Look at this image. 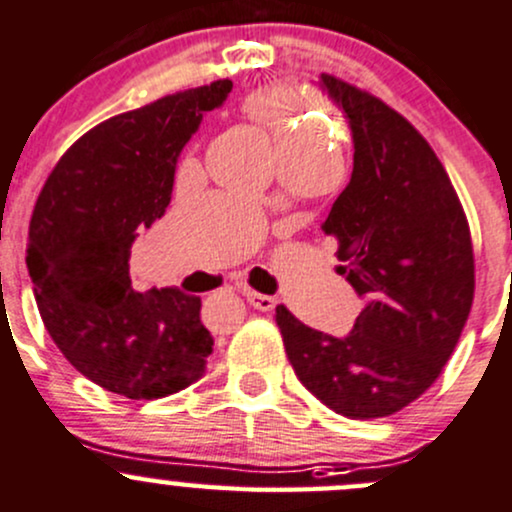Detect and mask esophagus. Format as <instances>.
I'll return each instance as SVG.
<instances>
[{
	"label": "esophagus",
	"instance_id": "1",
	"mask_svg": "<svg viewBox=\"0 0 512 512\" xmlns=\"http://www.w3.org/2000/svg\"><path fill=\"white\" fill-rule=\"evenodd\" d=\"M246 300H249L251 308L261 310V313H268V310L276 308V298H271V295H263V293H254V291H246Z\"/></svg>",
	"mask_w": 512,
	"mask_h": 512
}]
</instances>
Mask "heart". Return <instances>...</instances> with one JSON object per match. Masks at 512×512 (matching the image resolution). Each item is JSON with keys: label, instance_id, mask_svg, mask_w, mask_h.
I'll use <instances>...</instances> for the list:
<instances>
[{"label": "heart", "instance_id": "obj_1", "mask_svg": "<svg viewBox=\"0 0 512 512\" xmlns=\"http://www.w3.org/2000/svg\"><path fill=\"white\" fill-rule=\"evenodd\" d=\"M246 110L268 125L273 138L278 140V150L298 152H323L325 140L313 130V125L303 120V103L286 88H266L246 100Z\"/></svg>", "mask_w": 512, "mask_h": 512}]
</instances>
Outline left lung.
<instances>
[{
	"label": "left lung",
	"mask_w": 512,
	"mask_h": 512,
	"mask_svg": "<svg viewBox=\"0 0 512 512\" xmlns=\"http://www.w3.org/2000/svg\"><path fill=\"white\" fill-rule=\"evenodd\" d=\"M318 86L355 145L323 231L365 308L345 337L308 328L283 305L276 323L310 394L347 419H377L421 397L449 362L473 303L471 231L444 165L407 118L328 73Z\"/></svg>",
	"instance_id": "obj_1"
}]
</instances>
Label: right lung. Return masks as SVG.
<instances>
[{
  "mask_svg": "<svg viewBox=\"0 0 512 512\" xmlns=\"http://www.w3.org/2000/svg\"><path fill=\"white\" fill-rule=\"evenodd\" d=\"M229 78L115 115L68 147L29 224L26 268L51 340L83 377L128 399L197 382L212 355L202 300L179 288L138 293L130 249L162 219L182 147Z\"/></svg>",
  "mask_w": 512,
  "mask_h": 512,
  "instance_id": "add662e5",
  "label": "right lung"
}]
</instances>
